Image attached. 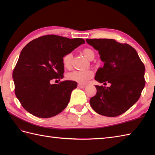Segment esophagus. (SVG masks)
<instances>
[{
  "instance_id": "1",
  "label": "esophagus",
  "mask_w": 155,
  "mask_h": 155,
  "mask_svg": "<svg viewBox=\"0 0 155 155\" xmlns=\"http://www.w3.org/2000/svg\"><path fill=\"white\" fill-rule=\"evenodd\" d=\"M78 87L81 88H85V87H86V86H85L84 84H78Z\"/></svg>"
}]
</instances>
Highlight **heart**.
<instances>
[{"label": "heart", "mask_w": 155, "mask_h": 155, "mask_svg": "<svg viewBox=\"0 0 155 155\" xmlns=\"http://www.w3.org/2000/svg\"><path fill=\"white\" fill-rule=\"evenodd\" d=\"M83 53L84 57L88 60L94 57V54L93 50L90 48H84L83 51ZM72 54L68 53L62 57V64L64 68H70L72 65ZM94 73L91 70H81V71H74L68 74L67 78L68 80L77 82L80 84H86L91 78H93Z\"/></svg>", "instance_id": "heart-1"}]
</instances>
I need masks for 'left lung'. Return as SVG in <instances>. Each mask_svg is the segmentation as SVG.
I'll return each instance as SVG.
<instances>
[{"label": "left lung", "mask_w": 155, "mask_h": 155, "mask_svg": "<svg viewBox=\"0 0 155 155\" xmlns=\"http://www.w3.org/2000/svg\"><path fill=\"white\" fill-rule=\"evenodd\" d=\"M98 51L103 67L98 68L94 79L110 86L96 85L97 94L91 98L93 109L101 115L114 117L125 113L135 104L145 85V67L135 49L114 39H86Z\"/></svg>", "instance_id": "left-lung-1"}]
</instances>
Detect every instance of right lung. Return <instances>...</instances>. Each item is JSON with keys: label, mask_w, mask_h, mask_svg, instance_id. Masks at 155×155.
Instances as JSON below:
<instances>
[{"label": "right lung", "mask_w": 155, "mask_h": 155, "mask_svg": "<svg viewBox=\"0 0 155 155\" xmlns=\"http://www.w3.org/2000/svg\"><path fill=\"white\" fill-rule=\"evenodd\" d=\"M84 43L83 38L50 35L35 39L22 48L12 78L16 96L26 110L39 118H50L67 107L77 83L51 81L63 78L62 57Z\"/></svg>", "instance_id": "obj_1"}]
</instances>
